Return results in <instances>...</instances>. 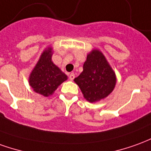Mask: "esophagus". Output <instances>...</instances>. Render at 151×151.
Returning <instances> with one entry per match:
<instances>
[{"label": "esophagus", "instance_id": "obj_1", "mask_svg": "<svg viewBox=\"0 0 151 151\" xmlns=\"http://www.w3.org/2000/svg\"><path fill=\"white\" fill-rule=\"evenodd\" d=\"M74 78H75L74 73H70V74H69V79H70L71 81H73V80L74 79Z\"/></svg>", "mask_w": 151, "mask_h": 151}]
</instances>
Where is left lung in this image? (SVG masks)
Wrapping results in <instances>:
<instances>
[{
  "label": "left lung",
  "mask_w": 151,
  "mask_h": 151,
  "mask_svg": "<svg viewBox=\"0 0 151 151\" xmlns=\"http://www.w3.org/2000/svg\"><path fill=\"white\" fill-rule=\"evenodd\" d=\"M74 82L83 97L91 103H96L112 92L117 78L104 54L98 49H93L87 54L83 71L74 78Z\"/></svg>",
  "instance_id": "left-lung-1"
}]
</instances>
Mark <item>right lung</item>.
Segmentation results:
<instances>
[{"instance_id":"obj_1","label":"right lung","mask_w":151,"mask_h":151,"mask_svg":"<svg viewBox=\"0 0 151 151\" xmlns=\"http://www.w3.org/2000/svg\"><path fill=\"white\" fill-rule=\"evenodd\" d=\"M52 55L51 46L43 50L28 78L32 90L45 97L53 95L58 86L68 79L65 73L53 63Z\"/></svg>"}]
</instances>
